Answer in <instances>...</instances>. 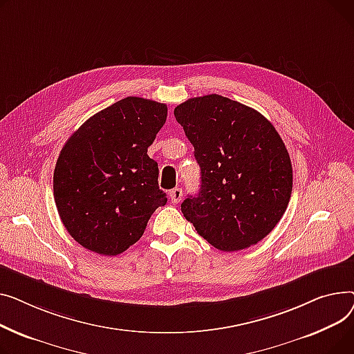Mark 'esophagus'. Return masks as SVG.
Returning a JSON list of instances; mask_svg holds the SVG:
<instances>
[{
    "label": "esophagus",
    "instance_id": "obj_1",
    "mask_svg": "<svg viewBox=\"0 0 354 354\" xmlns=\"http://www.w3.org/2000/svg\"><path fill=\"white\" fill-rule=\"evenodd\" d=\"M183 198V189H178V187H176V189H173L171 192H170V200H171V203H178L180 200Z\"/></svg>",
    "mask_w": 354,
    "mask_h": 354
}]
</instances>
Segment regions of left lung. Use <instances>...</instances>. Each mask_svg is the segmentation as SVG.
<instances>
[{"label":"left lung","instance_id":"8db88e82","mask_svg":"<svg viewBox=\"0 0 354 354\" xmlns=\"http://www.w3.org/2000/svg\"><path fill=\"white\" fill-rule=\"evenodd\" d=\"M201 170L198 194L181 204L197 233L221 252L263 240L283 217L293 190L286 145L259 111L218 94L174 109Z\"/></svg>","mask_w":354,"mask_h":354}]
</instances>
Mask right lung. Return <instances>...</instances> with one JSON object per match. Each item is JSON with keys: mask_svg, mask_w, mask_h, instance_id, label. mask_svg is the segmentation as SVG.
<instances>
[{"mask_svg": "<svg viewBox=\"0 0 354 354\" xmlns=\"http://www.w3.org/2000/svg\"><path fill=\"white\" fill-rule=\"evenodd\" d=\"M165 118V104L127 97L90 117L62 147L54 200L67 232L87 250L126 252L167 203L147 154Z\"/></svg>", "mask_w": 354, "mask_h": 354, "instance_id": "obj_1", "label": "right lung"}]
</instances>
